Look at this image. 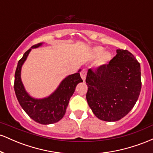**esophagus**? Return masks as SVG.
I'll return each instance as SVG.
<instances>
[{"label": "esophagus", "instance_id": "34e87169", "mask_svg": "<svg viewBox=\"0 0 153 153\" xmlns=\"http://www.w3.org/2000/svg\"><path fill=\"white\" fill-rule=\"evenodd\" d=\"M80 76H81V78L82 79L83 81L85 80V77H86V70L82 69L81 73H80Z\"/></svg>", "mask_w": 153, "mask_h": 153}]
</instances>
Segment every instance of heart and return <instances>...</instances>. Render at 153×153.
<instances>
[{
	"label": "heart",
	"mask_w": 153,
	"mask_h": 153,
	"mask_svg": "<svg viewBox=\"0 0 153 153\" xmlns=\"http://www.w3.org/2000/svg\"><path fill=\"white\" fill-rule=\"evenodd\" d=\"M92 55L94 57H99L98 65H105L112 59V54L110 52H104V49L101 47H95L92 50Z\"/></svg>",
	"instance_id": "b5f03b06"
}]
</instances>
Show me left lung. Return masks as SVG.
Masks as SVG:
<instances>
[{"instance_id": "left-lung-1", "label": "left lung", "mask_w": 153, "mask_h": 153, "mask_svg": "<svg viewBox=\"0 0 153 153\" xmlns=\"http://www.w3.org/2000/svg\"><path fill=\"white\" fill-rule=\"evenodd\" d=\"M86 99L97 118L105 122L120 120L129 113L141 91L140 65L129 51L117 50L109 64L94 72L88 70Z\"/></svg>"}]
</instances>
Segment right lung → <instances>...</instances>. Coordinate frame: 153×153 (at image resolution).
<instances>
[{"instance_id":"1","label":"right lung","mask_w":153,"mask_h":153,"mask_svg":"<svg viewBox=\"0 0 153 153\" xmlns=\"http://www.w3.org/2000/svg\"><path fill=\"white\" fill-rule=\"evenodd\" d=\"M44 43L32 46L19 61L15 73L14 91L16 96L24 111L39 124H51L59 122L65 114L70 99L74 94L75 88L82 82L79 70L78 73L65 77L57 88L48 96L37 99L31 96L26 90L22 80V68L32 49L41 47Z\"/></svg>"}]
</instances>
